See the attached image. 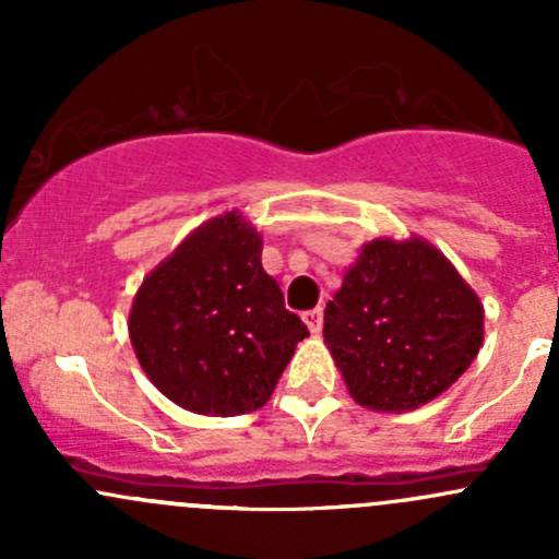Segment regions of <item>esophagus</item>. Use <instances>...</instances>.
Here are the masks:
<instances>
[{"mask_svg": "<svg viewBox=\"0 0 559 559\" xmlns=\"http://www.w3.org/2000/svg\"><path fill=\"white\" fill-rule=\"evenodd\" d=\"M321 308H313V311H306L302 313V319H306V324H308V330L313 332V335H319L321 332Z\"/></svg>", "mask_w": 559, "mask_h": 559, "instance_id": "esophagus-1", "label": "esophagus"}]
</instances>
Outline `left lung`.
<instances>
[{
	"label": "left lung",
	"mask_w": 559,
	"mask_h": 559,
	"mask_svg": "<svg viewBox=\"0 0 559 559\" xmlns=\"http://www.w3.org/2000/svg\"><path fill=\"white\" fill-rule=\"evenodd\" d=\"M484 306L421 238L362 246L324 308V343L348 392L373 411H414L471 368Z\"/></svg>",
	"instance_id": "obj_1"
}]
</instances>
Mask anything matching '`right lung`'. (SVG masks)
Instances as JSON below:
<instances>
[{
	"mask_svg": "<svg viewBox=\"0 0 559 559\" xmlns=\"http://www.w3.org/2000/svg\"><path fill=\"white\" fill-rule=\"evenodd\" d=\"M308 335L262 267V235L229 211L197 227L145 275L129 311L140 368L180 408H262Z\"/></svg>",
	"mask_w": 559,
	"mask_h": 559,
	"instance_id": "add662e5",
	"label": "right lung"
}]
</instances>
